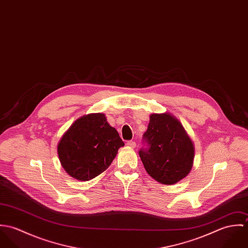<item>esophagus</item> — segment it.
Here are the masks:
<instances>
[{"label": "esophagus", "mask_w": 248, "mask_h": 248, "mask_svg": "<svg viewBox=\"0 0 248 248\" xmlns=\"http://www.w3.org/2000/svg\"><path fill=\"white\" fill-rule=\"evenodd\" d=\"M126 145H127L128 147H131V148H135V147L137 146V143H136L135 141H133V140H129V141H127Z\"/></svg>", "instance_id": "1"}]
</instances>
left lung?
Instances as JSON below:
<instances>
[{
    "label": "left lung",
    "mask_w": 248,
    "mask_h": 248,
    "mask_svg": "<svg viewBox=\"0 0 248 248\" xmlns=\"http://www.w3.org/2000/svg\"><path fill=\"white\" fill-rule=\"evenodd\" d=\"M139 154L147 173L166 185L186 177L193 164L194 146L181 124L169 113L150 116Z\"/></svg>",
    "instance_id": "8db88e82"
}]
</instances>
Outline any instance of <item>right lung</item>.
I'll list each match as a JSON object with an SVG mask.
<instances>
[{
	"instance_id": "right-lung-1",
	"label": "right lung",
	"mask_w": 248,
	"mask_h": 248,
	"mask_svg": "<svg viewBox=\"0 0 248 248\" xmlns=\"http://www.w3.org/2000/svg\"><path fill=\"white\" fill-rule=\"evenodd\" d=\"M124 142L103 113L77 119L58 144V155L66 172L78 180L97 177L110 165Z\"/></svg>"
}]
</instances>
